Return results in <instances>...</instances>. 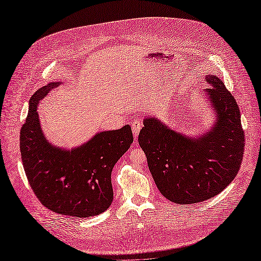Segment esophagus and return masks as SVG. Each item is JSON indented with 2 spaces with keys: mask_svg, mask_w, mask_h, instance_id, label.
<instances>
[{
  "mask_svg": "<svg viewBox=\"0 0 261 261\" xmlns=\"http://www.w3.org/2000/svg\"><path fill=\"white\" fill-rule=\"evenodd\" d=\"M141 126H143V124H141L140 120H135V121H133V123H132L133 135H134V138H135V139H137V137L139 135V132L141 129Z\"/></svg>",
  "mask_w": 261,
  "mask_h": 261,
  "instance_id": "1",
  "label": "esophagus"
}]
</instances>
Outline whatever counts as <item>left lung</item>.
<instances>
[{
    "mask_svg": "<svg viewBox=\"0 0 261 261\" xmlns=\"http://www.w3.org/2000/svg\"><path fill=\"white\" fill-rule=\"evenodd\" d=\"M206 82L211 87L203 96L216 113L206 134L189 137L146 116L138 136L158 189L178 204L220 194L238 175L243 160L245 138L236 100L216 75H207Z\"/></svg>",
    "mask_w": 261,
    "mask_h": 261,
    "instance_id": "left-lung-1",
    "label": "left lung"
}]
</instances>
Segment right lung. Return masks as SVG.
<instances>
[{"instance_id": "right-lung-1", "label": "right lung", "mask_w": 261, "mask_h": 261, "mask_svg": "<svg viewBox=\"0 0 261 261\" xmlns=\"http://www.w3.org/2000/svg\"><path fill=\"white\" fill-rule=\"evenodd\" d=\"M61 82L38 89L20 130L23 170L34 193L44 207L76 218L98 216L113 201L111 173L133 143L129 125L99 132L82 146L64 149L52 145L41 128L38 105Z\"/></svg>"}]
</instances>
